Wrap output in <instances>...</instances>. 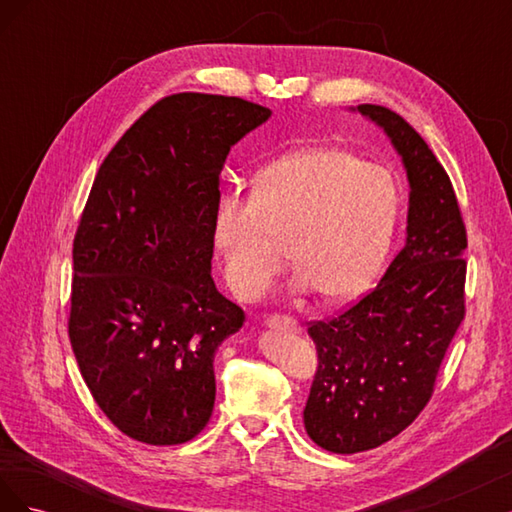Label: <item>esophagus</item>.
Returning a JSON list of instances; mask_svg holds the SVG:
<instances>
[{"label":"esophagus","instance_id":"esophagus-1","mask_svg":"<svg viewBox=\"0 0 512 512\" xmlns=\"http://www.w3.org/2000/svg\"><path fill=\"white\" fill-rule=\"evenodd\" d=\"M265 327L271 331H284V333H299V322L288 316H271L265 320Z\"/></svg>","mask_w":512,"mask_h":512}]
</instances>
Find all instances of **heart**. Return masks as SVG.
I'll use <instances>...</instances> for the list:
<instances>
[{"mask_svg":"<svg viewBox=\"0 0 512 512\" xmlns=\"http://www.w3.org/2000/svg\"><path fill=\"white\" fill-rule=\"evenodd\" d=\"M399 192L384 166L335 147L292 151L260 170L252 196H224L213 243L226 282L243 299L265 294L290 239L294 292L348 301L374 282L389 252Z\"/></svg>","mask_w":512,"mask_h":512,"instance_id":"obj_1","label":"heart"}]
</instances>
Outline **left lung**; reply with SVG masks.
Returning a JSON list of instances; mask_svg holds the SVG:
<instances>
[{
	"mask_svg": "<svg viewBox=\"0 0 512 512\" xmlns=\"http://www.w3.org/2000/svg\"><path fill=\"white\" fill-rule=\"evenodd\" d=\"M386 134L410 185L406 245L380 284L342 316L314 322L318 371L303 410L307 436L337 455L395 438L418 416L463 320L468 247L446 170L406 119L350 108Z\"/></svg>",
	"mask_w": 512,
	"mask_h": 512,
	"instance_id": "1",
	"label": "left lung"
}]
</instances>
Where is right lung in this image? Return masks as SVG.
<instances>
[{"label":"right lung","mask_w":512,"mask_h":512,"mask_svg":"<svg viewBox=\"0 0 512 512\" xmlns=\"http://www.w3.org/2000/svg\"><path fill=\"white\" fill-rule=\"evenodd\" d=\"M271 117L211 94L153 104L104 158L74 237L70 344L126 436L183 444L209 423L213 359L243 309L211 277L226 156Z\"/></svg>","instance_id":"1"}]
</instances>
